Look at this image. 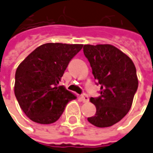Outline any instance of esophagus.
<instances>
[{
  "instance_id": "esophagus-1",
  "label": "esophagus",
  "mask_w": 153,
  "mask_h": 153,
  "mask_svg": "<svg viewBox=\"0 0 153 153\" xmlns=\"http://www.w3.org/2000/svg\"><path fill=\"white\" fill-rule=\"evenodd\" d=\"M81 98H82V102H83V103H88V102L89 101L88 96L87 94H82Z\"/></svg>"
}]
</instances>
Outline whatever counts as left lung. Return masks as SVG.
<instances>
[{"label":"left lung","mask_w":153,"mask_h":153,"mask_svg":"<svg viewBox=\"0 0 153 153\" xmlns=\"http://www.w3.org/2000/svg\"><path fill=\"white\" fill-rule=\"evenodd\" d=\"M83 52L101 85L100 97L90 98L96 114L88 120L100 128L112 126L131 108L138 88L136 66L128 55L111 45H85Z\"/></svg>","instance_id":"left-lung-1"}]
</instances>
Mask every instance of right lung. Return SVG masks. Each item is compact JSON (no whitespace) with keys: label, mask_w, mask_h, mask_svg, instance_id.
I'll return each mask as SVG.
<instances>
[{"label":"right lung","mask_w":153,"mask_h":153,"mask_svg":"<svg viewBox=\"0 0 153 153\" xmlns=\"http://www.w3.org/2000/svg\"><path fill=\"white\" fill-rule=\"evenodd\" d=\"M82 45L48 43L39 46L18 65L14 93L22 110L31 120L52 124L76 96L58 84Z\"/></svg>","instance_id":"right-lung-1"}]
</instances>
